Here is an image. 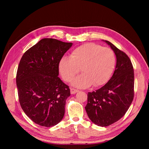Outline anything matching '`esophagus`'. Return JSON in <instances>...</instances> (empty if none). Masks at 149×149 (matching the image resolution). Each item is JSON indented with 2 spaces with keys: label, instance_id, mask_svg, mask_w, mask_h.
<instances>
[{
  "label": "esophagus",
  "instance_id": "34e87169",
  "mask_svg": "<svg viewBox=\"0 0 149 149\" xmlns=\"http://www.w3.org/2000/svg\"><path fill=\"white\" fill-rule=\"evenodd\" d=\"M77 92H79V90H77L76 89H74V88H70L71 94H75V93H76Z\"/></svg>",
  "mask_w": 149,
  "mask_h": 149
}]
</instances>
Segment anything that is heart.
<instances>
[{"instance_id":"obj_1","label":"heart","mask_w":149,"mask_h":149,"mask_svg":"<svg viewBox=\"0 0 149 149\" xmlns=\"http://www.w3.org/2000/svg\"><path fill=\"white\" fill-rule=\"evenodd\" d=\"M115 64V54L111 49L88 43L75 48L70 58L62 57L59 62V70L63 79L70 82L81 68L83 74L74 79L72 84L79 88H86L92 84L99 86L106 83Z\"/></svg>"}]
</instances>
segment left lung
<instances>
[{
	"mask_svg": "<svg viewBox=\"0 0 149 149\" xmlns=\"http://www.w3.org/2000/svg\"><path fill=\"white\" fill-rule=\"evenodd\" d=\"M116 58L115 70L109 81L93 92L88 93L85 109L95 124L106 127L118 121L125 115L134 98V70L127 55L111 42Z\"/></svg>",
	"mask_w": 149,
	"mask_h": 149,
	"instance_id": "8db88e82",
	"label": "left lung"
}]
</instances>
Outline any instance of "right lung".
I'll list each match as a JSON object with an SVG mask.
<instances>
[{
  "mask_svg": "<svg viewBox=\"0 0 149 149\" xmlns=\"http://www.w3.org/2000/svg\"><path fill=\"white\" fill-rule=\"evenodd\" d=\"M53 38H43L24 54L17 74L22 109L34 123L50 127L65 115L70 88L58 77L59 60L72 46Z\"/></svg>",
  "mask_w": 149,
  "mask_h": 149,
  "instance_id": "add662e5",
  "label": "right lung"
}]
</instances>
